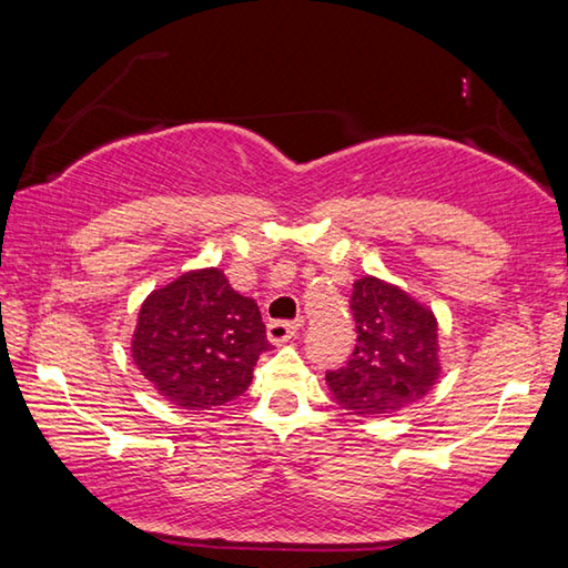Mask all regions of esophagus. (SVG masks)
I'll list each match as a JSON object with an SVG mask.
<instances>
[{
  "mask_svg": "<svg viewBox=\"0 0 568 568\" xmlns=\"http://www.w3.org/2000/svg\"><path fill=\"white\" fill-rule=\"evenodd\" d=\"M297 331H301V323H295V321L267 323V338H271V343H275V345H283L291 338H295Z\"/></svg>",
  "mask_w": 568,
  "mask_h": 568,
  "instance_id": "esophagus-1",
  "label": "esophagus"
}]
</instances>
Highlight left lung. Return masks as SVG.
Instances as JSON below:
<instances>
[{
	"mask_svg": "<svg viewBox=\"0 0 568 568\" xmlns=\"http://www.w3.org/2000/svg\"><path fill=\"white\" fill-rule=\"evenodd\" d=\"M355 348L325 373L333 398L355 416L393 413L420 400L438 381V325L400 287L365 275L353 283Z\"/></svg>",
	"mask_w": 568,
	"mask_h": 568,
	"instance_id": "left-lung-1",
	"label": "left lung"
}]
</instances>
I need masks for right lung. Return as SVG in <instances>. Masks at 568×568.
<instances>
[{
  "instance_id": "right-lung-1",
  "label": "right lung",
  "mask_w": 568,
  "mask_h": 568,
  "mask_svg": "<svg viewBox=\"0 0 568 568\" xmlns=\"http://www.w3.org/2000/svg\"><path fill=\"white\" fill-rule=\"evenodd\" d=\"M267 348L255 301L235 293L217 267L185 273L150 293L132 338L142 376L187 410L243 396Z\"/></svg>"
}]
</instances>
